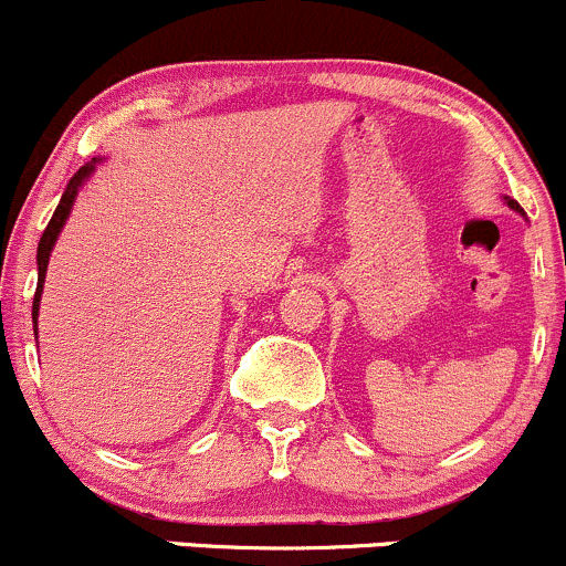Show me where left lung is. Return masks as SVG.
I'll return each instance as SVG.
<instances>
[{"label":"left lung","instance_id":"1","mask_svg":"<svg viewBox=\"0 0 566 566\" xmlns=\"http://www.w3.org/2000/svg\"><path fill=\"white\" fill-rule=\"evenodd\" d=\"M504 203H507L510 208H513V211H518V213H521V217H526V213H523V208H521L518 203H515V200H513V198H507V195H504Z\"/></svg>","mask_w":566,"mask_h":566}]
</instances>
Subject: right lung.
Returning <instances> with one entry per match:
<instances>
[{
	"instance_id": "right-lung-1",
	"label": "right lung",
	"mask_w": 566,
	"mask_h": 566,
	"mask_svg": "<svg viewBox=\"0 0 566 566\" xmlns=\"http://www.w3.org/2000/svg\"><path fill=\"white\" fill-rule=\"evenodd\" d=\"M97 163H99V159L94 157L92 163L83 165V168L78 170V174H75L73 178H70L67 189H64L62 200H59L56 211H53L51 222H48L45 233H43V238H40V243H38V293H34V303H32V323H34V325H38V314H40V295H43L48 260H51V252H53V247H56L59 233H62L64 222H67V219H70V211H73V203H75V198H78L81 187H83V184L88 181V178H92L94 170H97Z\"/></svg>"
}]
</instances>
